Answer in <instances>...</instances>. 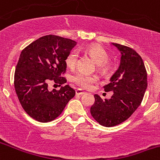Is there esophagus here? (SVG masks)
Instances as JSON below:
<instances>
[{
    "mask_svg": "<svg viewBox=\"0 0 160 160\" xmlns=\"http://www.w3.org/2000/svg\"><path fill=\"white\" fill-rule=\"evenodd\" d=\"M85 94V91H83V90L81 89L76 90V94H77V95H82V94Z\"/></svg>",
    "mask_w": 160,
    "mask_h": 160,
    "instance_id": "esophagus-1",
    "label": "esophagus"
}]
</instances>
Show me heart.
Returning <instances> with one entry per match:
<instances>
[{
  "label": "heart",
  "instance_id": "obj_1",
  "mask_svg": "<svg viewBox=\"0 0 160 160\" xmlns=\"http://www.w3.org/2000/svg\"><path fill=\"white\" fill-rule=\"evenodd\" d=\"M84 52L89 55L98 64V69L100 72H105L110 69L109 55L105 48L98 44H91L84 49ZM77 52L72 51L68 55L66 58V64L68 68L73 69L77 66ZM98 77L95 76H88L82 72H79L72 77V81L83 89H91L94 83L98 82Z\"/></svg>",
  "mask_w": 160,
  "mask_h": 160
}]
</instances>
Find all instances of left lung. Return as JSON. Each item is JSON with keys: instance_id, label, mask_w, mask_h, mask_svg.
Instances as JSON below:
<instances>
[{"instance_id": "left-lung-1", "label": "left lung", "mask_w": 160, "mask_h": 160, "mask_svg": "<svg viewBox=\"0 0 160 160\" xmlns=\"http://www.w3.org/2000/svg\"><path fill=\"white\" fill-rule=\"evenodd\" d=\"M121 52L117 70L103 87L105 92L112 91L110 99L94 94L91 114L102 126L114 127L128 119L139 107L147 88V71L142 57L133 48L112 44Z\"/></svg>"}]
</instances>
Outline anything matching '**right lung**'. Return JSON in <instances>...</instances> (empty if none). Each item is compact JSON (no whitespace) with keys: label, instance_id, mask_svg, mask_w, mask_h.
I'll return each instance as SVG.
<instances>
[{"label":"right lung","instance_id":"1","mask_svg":"<svg viewBox=\"0 0 160 160\" xmlns=\"http://www.w3.org/2000/svg\"><path fill=\"white\" fill-rule=\"evenodd\" d=\"M76 44L70 39L47 35L22 51L15 67V90L24 111L37 121L56 119L75 96L69 85L52 91L48 87L51 82L59 87L66 83V58Z\"/></svg>","mask_w":160,"mask_h":160}]
</instances>
